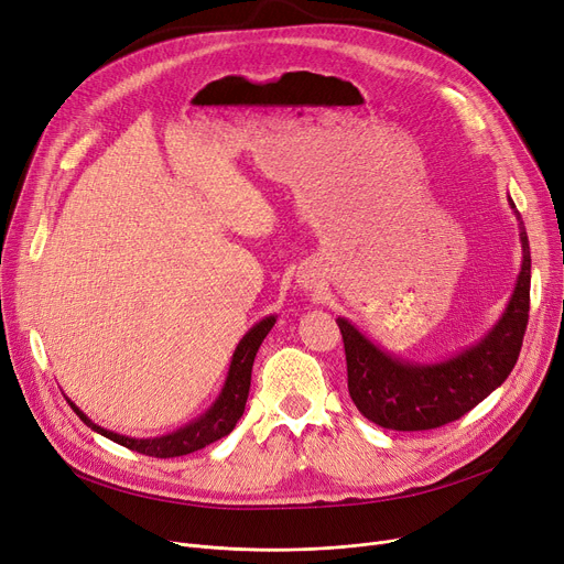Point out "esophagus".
<instances>
[{"instance_id": "34e87169", "label": "esophagus", "mask_w": 564, "mask_h": 564, "mask_svg": "<svg viewBox=\"0 0 564 564\" xmlns=\"http://www.w3.org/2000/svg\"><path fill=\"white\" fill-rule=\"evenodd\" d=\"M315 281H317L315 272L308 270V267H304V270L300 272V283H302L304 288H311V285H315Z\"/></svg>"}]
</instances>
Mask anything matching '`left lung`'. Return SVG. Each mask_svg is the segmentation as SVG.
<instances>
[{
	"mask_svg": "<svg viewBox=\"0 0 564 564\" xmlns=\"http://www.w3.org/2000/svg\"><path fill=\"white\" fill-rule=\"evenodd\" d=\"M510 205L521 230V274L506 313L476 347L443 364L409 366L383 354L347 319H336L345 343L349 395L375 425L398 432L448 425L480 404L512 372L530 311V247L512 198Z\"/></svg>",
	"mask_w": 564,
	"mask_h": 564,
	"instance_id": "left-lung-1",
	"label": "left lung"
}]
</instances>
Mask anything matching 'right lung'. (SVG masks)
I'll list each match as a JSON object with an SVG mask.
<instances>
[{"label": "right lung", "instance_id": "obj_1", "mask_svg": "<svg viewBox=\"0 0 564 564\" xmlns=\"http://www.w3.org/2000/svg\"><path fill=\"white\" fill-rule=\"evenodd\" d=\"M276 317L270 315L264 317L262 322H258L256 327L240 340L237 345L235 354H232V361L228 368V377L226 383L221 389L219 400L213 404V409L200 416L198 421L189 423L187 427L177 430L173 434L166 436H158V438H130V436H121L116 432H109L100 425H96L94 421H88L84 413L70 402L73 411L77 416L91 427L94 432L121 443V446L141 453L145 457H158V459H169V457H183L189 453H196L205 446H210V443L224 438L226 434L232 432L235 423L240 421V416L245 413V404L249 398V387H251V368H253V359H256V351L260 347V343L264 340V336L270 334V329L274 327Z\"/></svg>", "mask_w": 564, "mask_h": 564}]
</instances>
